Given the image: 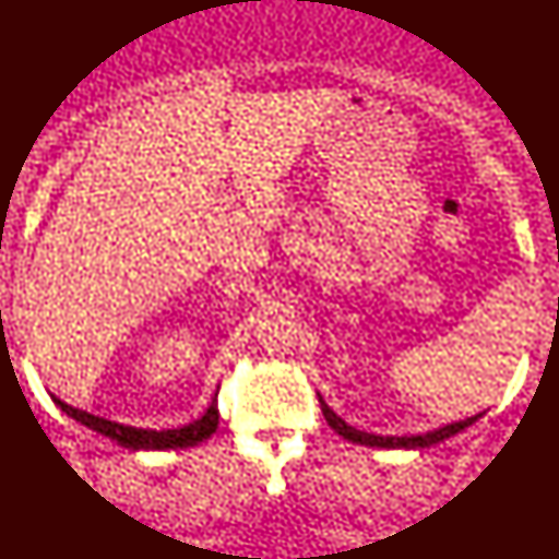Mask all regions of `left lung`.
Listing matches in <instances>:
<instances>
[{
	"label": "left lung",
	"instance_id": "obj_1",
	"mask_svg": "<svg viewBox=\"0 0 559 559\" xmlns=\"http://www.w3.org/2000/svg\"><path fill=\"white\" fill-rule=\"evenodd\" d=\"M320 405H322L324 420H328V426L335 430L337 436L348 438V441H353V443H361V447H377V449H428V447H433V443H441V441H447V438L456 436L459 430L469 428L472 423L479 418V415H475V418L451 423V426H443L438 430H428V433H423V436H377V433H366V430H356L353 426H348L341 415L332 413V409L328 407V402H324L322 397H320Z\"/></svg>",
	"mask_w": 559,
	"mask_h": 559
}]
</instances>
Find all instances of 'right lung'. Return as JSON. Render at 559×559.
Segmentation results:
<instances>
[{"mask_svg": "<svg viewBox=\"0 0 559 559\" xmlns=\"http://www.w3.org/2000/svg\"><path fill=\"white\" fill-rule=\"evenodd\" d=\"M53 402L63 409V413L69 415V418H74L76 423H82V426L97 430V433L108 436L110 441H118L121 447L133 449V451H141V449H144V451L188 449V447H195V443L206 441V438L211 433H216V428H218L216 400L211 402V407L198 420L188 423V426H182V428H169V430H150V428L123 426V423H112V420L97 418V415L84 413V409L67 405V402H61L56 397H53Z\"/></svg>", "mask_w": 559, "mask_h": 559, "instance_id": "1", "label": "right lung"}]
</instances>
